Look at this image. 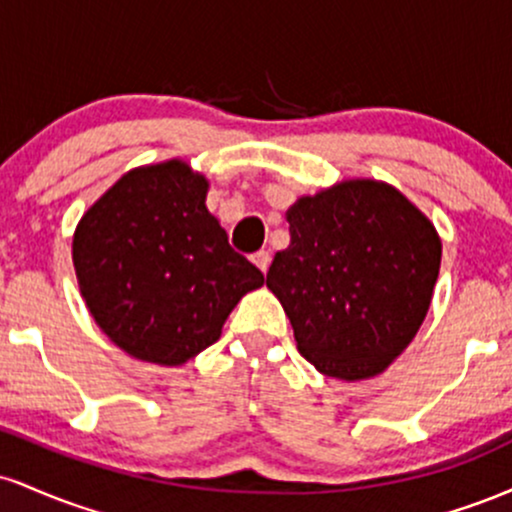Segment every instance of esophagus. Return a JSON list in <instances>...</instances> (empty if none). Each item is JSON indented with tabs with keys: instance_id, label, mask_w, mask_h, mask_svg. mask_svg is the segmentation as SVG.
I'll list each match as a JSON object with an SVG mask.
<instances>
[{
	"instance_id": "obj_1",
	"label": "esophagus",
	"mask_w": 512,
	"mask_h": 512,
	"mask_svg": "<svg viewBox=\"0 0 512 512\" xmlns=\"http://www.w3.org/2000/svg\"><path fill=\"white\" fill-rule=\"evenodd\" d=\"M252 260V264H255L257 269H260V272L264 274L269 269V262H272V257H269V252H264V250H260V252H255V255L250 257Z\"/></svg>"
}]
</instances>
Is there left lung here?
Here are the masks:
<instances>
[{
  "instance_id": "1",
  "label": "left lung",
  "mask_w": 512,
  "mask_h": 512,
  "mask_svg": "<svg viewBox=\"0 0 512 512\" xmlns=\"http://www.w3.org/2000/svg\"><path fill=\"white\" fill-rule=\"evenodd\" d=\"M269 291L289 315L298 351L342 380L378 375L407 349L431 305L440 238L395 187L349 180L286 214Z\"/></svg>"
}]
</instances>
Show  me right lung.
Wrapping results in <instances>:
<instances>
[{
	"instance_id": "1",
	"label": "right lung",
	"mask_w": 512,
	"mask_h": 512,
	"mask_svg": "<svg viewBox=\"0 0 512 512\" xmlns=\"http://www.w3.org/2000/svg\"><path fill=\"white\" fill-rule=\"evenodd\" d=\"M204 199L207 180L168 161L117 180L76 226L84 301L129 356L180 366L214 344L240 298L264 284Z\"/></svg>"
}]
</instances>
